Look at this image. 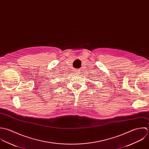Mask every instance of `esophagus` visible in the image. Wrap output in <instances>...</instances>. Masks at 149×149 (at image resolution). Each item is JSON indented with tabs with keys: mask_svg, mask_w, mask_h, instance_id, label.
Segmentation results:
<instances>
[{
	"mask_svg": "<svg viewBox=\"0 0 149 149\" xmlns=\"http://www.w3.org/2000/svg\"><path fill=\"white\" fill-rule=\"evenodd\" d=\"M75 72H76V74H78H78H80L81 71H80L79 70H78L77 71H75Z\"/></svg>",
	"mask_w": 149,
	"mask_h": 149,
	"instance_id": "1",
	"label": "esophagus"
}]
</instances>
